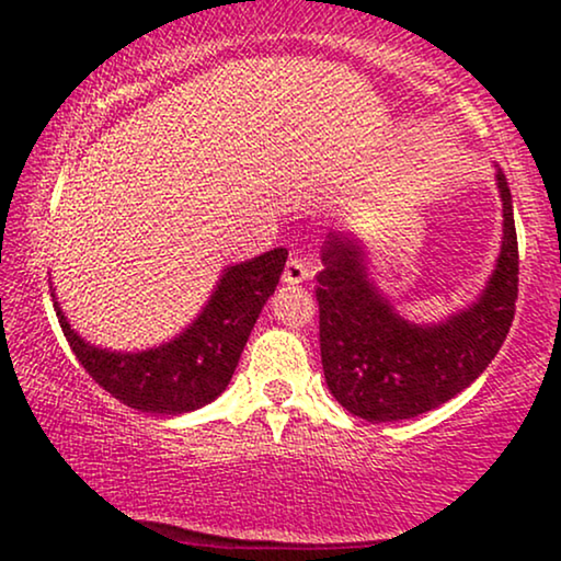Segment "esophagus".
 Returning a JSON list of instances; mask_svg holds the SVG:
<instances>
[{"label": "esophagus", "mask_w": 561, "mask_h": 561, "mask_svg": "<svg viewBox=\"0 0 561 561\" xmlns=\"http://www.w3.org/2000/svg\"><path fill=\"white\" fill-rule=\"evenodd\" d=\"M311 278V267L306 260H301L298 255H294L286 263V271H283V283H288V286H298V283L309 280Z\"/></svg>", "instance_id": "1"}]
</instances>
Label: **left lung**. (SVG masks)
Here are the masks:
<instances>
[{
	"mask_svg": "<svg viewBox=\"0 0 561 561\" xmlns=\"http://www.w3.org/2000/svg\"><path fill=\"white\" fill-rule=\"evenodd\" d=\"M503 237L495 267L470 306L436 324L398 313L370 273L365 242L329 232L317 275L319 342L327 386L365 421H401L426 413L474 382L508 334L518 298V240L508 181L495 168Z\"/></svg>",
	"mask_w": 561,
	"mask_h": 561,
	"instance_id": "8db88e82",
	"label": "left lung"
}]
</instances>
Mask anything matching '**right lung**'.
<instances>
[{"label": "right lung", "instance_id": "right-lung-1", "mask_svg": "<svg viewBox=\"0 0 561 561\" xmlns=\"http://www.w3.org/2000/svg\"><path fill=\"white\" fill-rule=\"evenodd\" d=\"M288 250L263 255L221 271L209 301L173 340L156 347L125 352L96 347L73 332L50 283L60 329L91 378L129 409L175 416L211 403L225 393L240 363L252 327L278 286Z\"/></svg>", "mask_w": 561, "mask_h": 561}]
</instances>
